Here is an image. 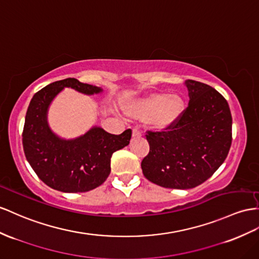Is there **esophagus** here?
I'll use <instances>...</instances> for the list:
<instances>
[{
    "instance_id": "34e87169",
    "label": "esophagus",
    "mask_w": 259,
    "mask_h": 259,
    "mask_svg": "<svg viewBox=\"0 0 259 259\" xmlns=\"http://www.w3.org/2000/svg\"><path fill=\"white\" fill-rule=\"evenodd\" d=\"M132 136H134V137L141 136V131L139 130L138 128H134V129H132Z\"/></svg>"
}]
</instances>
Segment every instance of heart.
Returning a JSON list of instances; mask_svg holds the SVG:
<instances>
[{"label":"heart","mask_w":259,"mask_h":259,"mask_svg":"<svg viewBox=\"0 0 259 259\" xmlns=\"http://www.w3.org/2000/svg\"><path fill=\"white\" fill-rule=\"evenodd\" d=\"M184 109V99L178 95L152 94L132 104L128 112L137 118L150 117V123L154 128L164 129L175 123Z\"/></svg>","instance_id":"obj_1"}]
</instances>
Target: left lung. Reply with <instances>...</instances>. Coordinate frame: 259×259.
Returning a JSON list of instances; mask_svg holds the SVG:
<instances>
[{"instance_id":"left-lung-1","label":"left lung","mask_w":259,"mask_h":259,"mask_svg":"<svg viewBox=\"0 0 259 259\" xmlns=\"http://www.w3.org/2000/svg\"><path fill=\"white\" fill-rule=\"evenodd\" d=\"M189 104L163 131H147L149 154L141 162L145 178L158 186L189 189L213 175L232 143L229 104L211 86L186 79Z\"/></svg>"}]
</instances>
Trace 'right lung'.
Returning <instances> with one entry per match:
<instances>
[{"instance_id":"right-lung-1","label":"right lung","mask_w":259,"mask_h":259,"mask_svg":"<svg viewBox=\"0 0 259 259\" xmlns=\"http://www.w3.org/2000/svg\"><path fill=\"white\" fill-rule=\"evenodd\" d=\"M64 88H72L92 95L102 89L69 77L38 91L31 98L23 129V148L26 158L37 176L63 193H85L106 181L110 173L114 152L129 144L132 131L111 135L99 127L74 140H63L47 123V110L52 99Z\"/></svg>"}]
</instances>
